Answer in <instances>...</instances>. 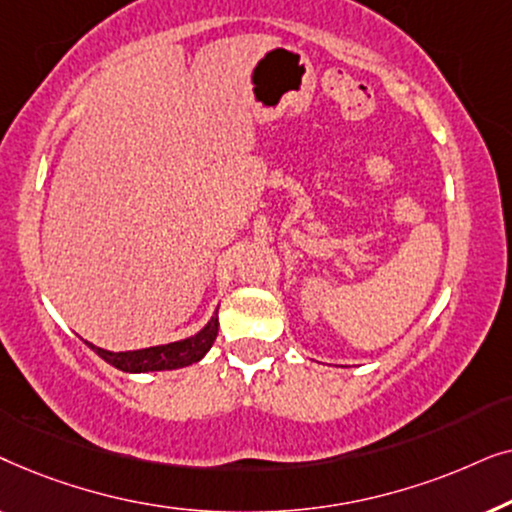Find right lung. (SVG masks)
<instances>
[{
  "instance_id": "1",
  "label": "right lung",
  "mask_w": 512,
  "mask_h": 512,
  "mask_svg": "<svg viewBox=\"0 0 512 512\" xmlns=\"http://www.w3.org/2000/svg\"><path fill=\"white\" fill-rule=\"evenodd\" d=\"M216 333H219V310L191 338L167 342V345L132 349V352H109V349L97 347L88 340L86 345L97 356H102L109 366L123 370V373H156V370H177L198 363L212 349Z\"/></svg>"
}]
</instances>
